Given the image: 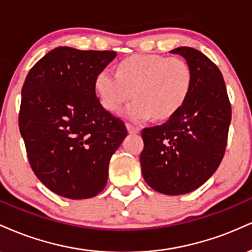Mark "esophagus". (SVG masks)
Returning a JSON list of instances; mask_svg holds the SVG:
<instances>
[{"label": "esophagus", "instance_id": "obj_1", "mask_svg": "<svg viewBox=\"0 0 252 252\" xmlns=\"http://www.w3.org/2000/svg\"><path fill=\"white\" fill-rule=\"evenodd\" d=\"M126 127L128 129V133H131V134H137V133H139V127L137 126L131 125V124H126Z\"/></svg>", "mask_w": 252, "mask_h": 252}]
</instances>
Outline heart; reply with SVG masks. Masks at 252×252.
<instances>
[{"label": "heart", "mask_w": 252, "mask_h": 252, "mask_svg": "<svg viewBox=\"0 0 252 252\" xmlns=\"http://www.w3.org/2000/svg\"><path fill=\"white\" fill-rule=\"evenodd\" d=\"M192 86V72L180 58L138 54L125 59L115 73L105 68L95 78V91L107 111L117 112L127 100L124 114L140 121L168 119L183 107Z\"/></svg>", "instance_id": "obj_1"}]
</instances>
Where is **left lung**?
<instances>
[{
	"instance_id": "8db88e82",
	"label": "left lung",
	"mask_w": 252,
	"mask_h": 252,
	"mask_svg": "<svg viewBox=\"0 0 252 252\" xmlns=\"http://www.w3.org/2000/svg\"><path fill=\"white\" fill-rule=\"evenodd\" d=\"M192 72L183 107L162 125L141 131V173L153 190L178 196L202 186L220 166L227 143L231 103L220 68L199 50H171Z\"/></svg>"
}]
</instances>
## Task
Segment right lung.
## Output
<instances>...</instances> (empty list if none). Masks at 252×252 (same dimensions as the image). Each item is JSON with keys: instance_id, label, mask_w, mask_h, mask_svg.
Returning a JSON list of instances; mask_svg holds the SVG:
<instances>
[{"instance_id": "add662e5", "label": "right lung", "mask_w": 252, "mask_h": 252, "mask_svg": "<svg viewBox=\"0 0 252 252\" xmlns=\"http://www.w3.org/2000/svg\"><path fill=\"white\" fill-rule=\"evenodd\" d=\"M113 50L58 47L25 80L19 127L32 172L50 191L69 199L100 193L108 164L127 135L124 121L106 111L95 78Z\"/></svg>"}]
</instances>
